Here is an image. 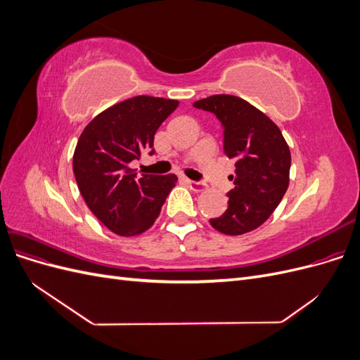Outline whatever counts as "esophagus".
Returning a JSON list of instances; mask_svg holds the SVG:
<instances>
[{"instance_id":"1","label":"esophagus","mask_w":360,"mask_h":360,"mask_svg":"<svg viewBox=\"0 0 360 360\" xmlns=\"http://www.w3.org/2000/svg\"><path fill=\"white\" fill-rule=\"evenodd\" d=\"M186 181L189 184V188L192 191H195V192H204V191H207V184H204L201 181H193V180H186Z\"/></svg>"}]
</instances>
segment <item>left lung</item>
<instances>
[{
    "label": "left lung",
    "instance_id": "1",
    "mask_svg": "<svg viewBox=\"0 0 360 360\" xmlns=\"http://www.w3.org/2000/svg\"><path fill=\"white\" fill-rule=\"evenodd\" d=\"M193 106L217 117L225 155L236 160L228 209L210 224L226 236L252 231L269 219L287 192L291 167L287 141L266 114L237 96L214 94Z\"/></svg>",
    "mask_w": 360,
    "mask_h": 360
}]
</instances>
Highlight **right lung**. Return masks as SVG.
<instances>
[{"instance_id": "obj_1", "label": "right lung", "mask_w": 360, "mask_h": 360, "mask_svg": "<svg viewBox=\"0 0 360 360\" xmlns=\"http://www.w3.org/2000/svg\"><path fill=\"white\" fill-rule=\"evenodd\" d=\"M177 101L136 96L94 117L81 134L73 155V174L84 201L106 228L118 236L144 233L155 224L177 176L143 174L130 162L150 150L159 126Z\"/></svg>"}]
</instances>
